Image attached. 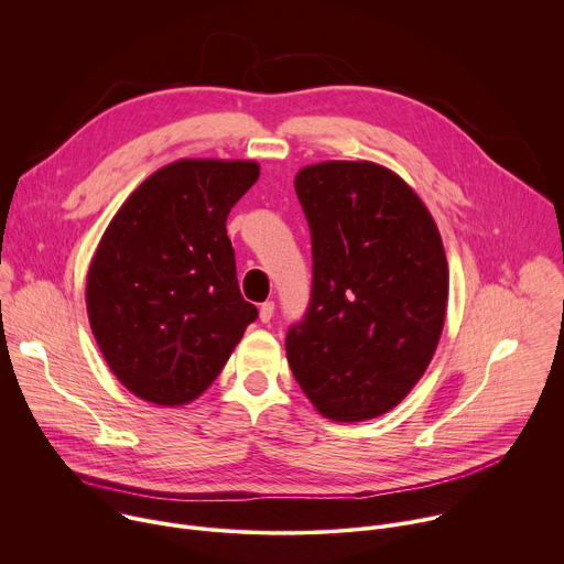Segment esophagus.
<instances>
[{
  "label": "esophagus",
  "instance_id": "34e87169",
  "mask_svg": "<svg viewBox=\"0 0 564 564\" xmlns=\"http://www.w3.org/2000/svg\"><path fill=\"white\" fill-rule=\"evenodd\" d=\"M272 316H274V301L261 303V307H259V318L263 321V324H270Z\"/></svg>",
  "mask_w": 564,
  "mask_h": 564
}]
</instances>
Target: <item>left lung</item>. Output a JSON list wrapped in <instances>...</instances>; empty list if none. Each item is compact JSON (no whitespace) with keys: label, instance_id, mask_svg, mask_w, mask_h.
<instances>
[{"label":"left lung","instance_id":"8db88e82","mask_svg":"<svg viewBox=\"0 0 564 564\" xmlns=\"http://www.w3.org/2000/svg\"><path fill=\"white\" fill-rule=\"evenodd\" d=\"M312 299L285 339L312 406L333 422L392 411L426 372L446 321L448 263L424 200L370 160L299 170Z\"/></svg>","mask_w":564,"mask_h":564}]
</instances>
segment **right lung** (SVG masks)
Instances as JSON below:
<instances>
[{"mask_svg": "<svg viewBox=\"0 0 564 564\" xmlns=\"http://www.w3.org/2000/svg\"><path fill=\"white\" fill-rule=\"evenodd\" d=\"M257 160L181 158L144 178L107 225L87 314L116 379L155 406L200 397L257 318L240 296L227 214Z\"/></svg>", "mask_w": 564, "mask_h": 564, "instance_id": "obj_1", "label": "right lung"}]
</instances>
